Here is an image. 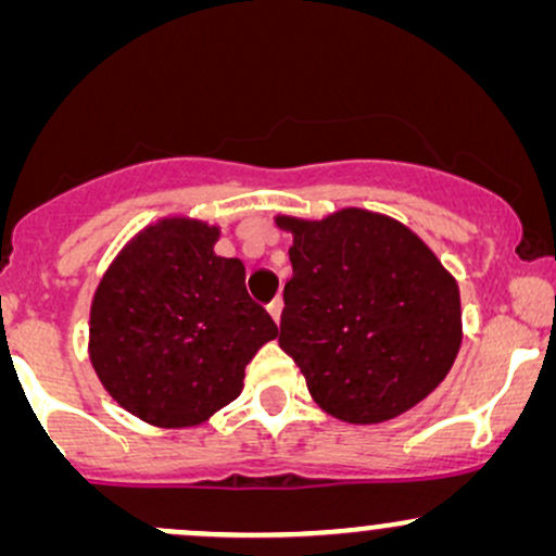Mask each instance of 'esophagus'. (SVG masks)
<instances>
[{
  "label": "esophagus",
  "instance_id": "34e87169",
  "mask_svg": "<svg viewBox=\"0 0 556 556\" xmlns=\"http://www.w3.org/2000/svg\"><path fill=\"white\" fill-rule=\"evenodd\" d=\"M266 308H269V314H271V318L274 321L279 324V318H282V308H285V303H282V298H274L269 305H266Z\"/></svg>",
  "mask_w": 556,
  "mask_h": 556
}]
</instances>
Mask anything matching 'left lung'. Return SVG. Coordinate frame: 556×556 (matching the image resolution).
<instances>
[{
	"label": "left lung",
	"instance_id": "8db88e82",
	"mask_svg": "<svg viewBox=\"0 0 556 556\" xmlns=\"http://www.w3.org/2000/svg\"><path fill=\"white\" fill-rule=\"evenodd\" d=\"M292 232L279 348L311 397L348 424H381L442 384L460 350V292L389 216L344 208Z\"/></svg>",
	"mask_w": 556,
	"mask_h": 556
}]
</instances>
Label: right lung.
Returning a JSON list of instances; mask_svg holds the SVG:
<instances>
[{
  "label": "right lung",
  "mask_w": 556,
  "mask_h": 556,
  "mask_svg": "<svg viewBox=\"0 0 556 556\" xmlns=\"http://www.w3.org/2000/svg\"><path fill=\"white\" fill-rule=\"evenodd\" d=\"M219 229L162 222L119 253L96 290L91 363L125 410L162 429L232 402L261 344L279 334L245 290V266L214 253Z\"/></svg>",
  "instance_id": "1"
}]
</instances>
